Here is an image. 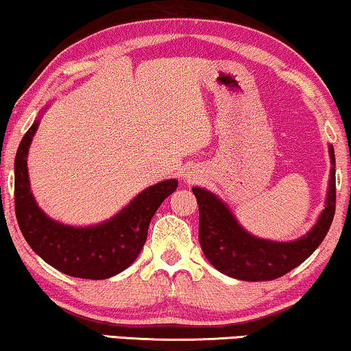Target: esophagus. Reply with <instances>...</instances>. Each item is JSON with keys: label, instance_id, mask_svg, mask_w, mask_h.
Instances as JSON below:
<instances>
[{"label": "esophagus", "instance_id": "esophagus-1", "mask_svg": "<svg viewBox=\"0 0 351 351\" xmlns=\"http://www.w3.org/2000/svg\"><path fill=\"white\" fill-rule=\"evenodd\" d=\"M186 179H188V180H190V182H191V180H193V179H195V177H193V176H191V174H188V177H186Z\"/></svg>", "mask_w": 351, "mask_h": 351}]
</instances>
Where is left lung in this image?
Returning a JSON list of instances; mask_svg holds the SVG:
<instances>
[{"label": "left lung", "mask_w": 351, "mask_h": 351, "mask_svg": "<svg viewBox=\"0 0 351 351\" xmlns=\"http://www.w3.org/2000/svg\"><path fill=\"white\" fill-rule=\"evenodd\" d=\"M331 155V182L326 207L307 236L294 242H272L248 234L236 221L228 207L210 191L195 186L199 207V243L213 267L232 278L245 282H266L285 276L307 260L322 243L336 212V156Z\"/></svg>", "instance_id": "1"}]
</instances>
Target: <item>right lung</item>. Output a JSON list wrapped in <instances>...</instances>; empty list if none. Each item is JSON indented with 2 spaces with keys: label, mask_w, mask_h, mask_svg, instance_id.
Wrapping results in <instances>:
<instances>
[{
  "label": "right lung",
  "mask_w": 351,
  "mask_h": 351,
  "mask_svg": "<svg viewBox=\"0 0 351 351\" xmlns=\"http://www.w3.org/2000/svg\"><path fill=\"white\" fill-rule=\"evenodd\" d=\"M34 121L15 155V217L28 245L50 266L71 277L103 280L125 271L144 247L152 217L177 180H165L139 193L119 215L98 226L74 228L50 220L29 191L27 154L38 130Z\"/></svg>",
  "instance_id": "right-lung-1"
}]
</instances>
